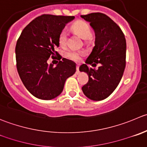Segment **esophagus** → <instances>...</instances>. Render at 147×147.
Here are the masks:
<instances>
[{
	"mask_svg": "<svg viewBox=\"0 0 147 147\" xmlns=\"http://www.w3.org/2000/svg\"><path fill=\"white\" fill-rule=\"evenodd\" d=\"M79 65H78L76 66V70H77V72H79Z\"/></svg>",
	"mask_w": 147,
	"mask_h": 147,
	"instance_id": "1",
	"label": "esophagus"
}]
</instances>
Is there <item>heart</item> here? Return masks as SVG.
Listing matches in <instances>:
<instances>
[{
    "instance_id": "1",
    "label": "heart",
    "mask_w": 147,
    "mask_h": 147,
    "mask_svg": "<svg viewBox=\"0 0 147 147\" xmlns=\"http://www.w3.org/2000/svg\"><path fill=\"white\" fill-rule=\"evenodd\" d=\"M73 31L79 35L81 38L87 39L91 36V30L89 25L83 21H78L72 25ZM67 34L66 30H62L59 35V44L61 46H65L67 42ZM83 55V52H77L75 50H67L65 52V57L70 60L78 62L80 59L81 56Z\"/></svg>"
}]
</instances>
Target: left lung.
<instances>
[{"label": "left lung", "instance_id": "1", "mask_svg": "<svg viewBox=\"0 0 147 147\" xmlns=\"http://www.w3.org/2000/svg\"><path fill=\"white\" fill-rule=\"evenodd\" d=\"M90 23L95 32V46L85 61L80 67L86 72L88 82L82 88L85 96L92 100L108 98L117 88L126 67V42L120 27L106 15L92 13L81 16ZM96 63L101 66L97 71L89 68Z\"/></svg>", "mask_w": 147, "mask_h": 147}]
</instances>
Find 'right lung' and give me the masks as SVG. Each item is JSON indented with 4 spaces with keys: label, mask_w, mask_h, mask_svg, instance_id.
Listing matches in <instances>:
<instances>
[{
    "label": "right lung",
    "mask_w": 147,
    "mask_h": 147,
    "mask_svg": "<svg viewBox=\"0 0 147 147\" xmlns=\"http://www.w3.org/2000/svg\"><path fill=\"white\" fill-rule=\"evenodd\" d=\"M75 16L45 15L36 18L21 32L16 46L18 75L28 92L42 100H52L61 94L65 81L76 72L75 63L63 58L54 67L50 57L59 55V35ZM59 58H62L61 56Z\"/></svg>",
    "instance_id": "add662e5"
}]
</instances>
